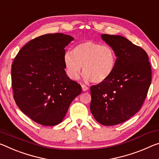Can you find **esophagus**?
<instances>
[{
    "mask_svg": "<svg viewBox=\"0 0 159 159\" xmlns=\"http://www.w3.org/2000/svg\"><path fill=\"white\" fill-rule=\"evenodd\" d=\"M81 87H82L83 91H86L87 90H89V87L86 86V85H84V84H82L81 85Z\"/></svg>",
    "mask_w": 159,
    "mask_h": 159,
    "instance_id": "1",
    "label": "esophagus"
}]
</instances>
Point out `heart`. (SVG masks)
Wrapping results in <instances>:
<instances>
[{
  "mask_svg": "<svg viewBox=\"0 0 159 159\" xmlns=\"http://www.w3.org/2000/svg\"><path fill=\"white\" fill-rule=\"evenodd\" d=\"M66 74L70 79L79 78L83 66L84 79L100 84L112 74L117 56L109 45L86 40L75 45L73 52H66L64 57Z\"/></svg>",
  "mask_w": 159,
  "mask_h": 159,
  "instance_id": "b5f03b06",
  "label": "heart"
}]
</instances>
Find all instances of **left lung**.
Returning <instances> with one entry per match:
<instances>
[{
    "label": "left lung",
    "mask_w": 159,
    "mask_h": 159,
    "mask_svg": "<svg viewBox=\"0 0 159 159\" xmlns=\"http://www.w3.org/2000/svg\"><path fill=\"white\" fill-rule=\"evenodd\" d=\"M117 56L109 79L90 87V111L98 122L116 125L129 120L142 107L151 82L152 68L142 47L120 35H101Z\"/></svg>",
    "instance_id": "1"
}]
</instances>
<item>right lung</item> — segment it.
<instances>
[{"mask_svg":"<svg viewBox=\"0 0 159 159\" xmlns=\"http://www.w3.org/2000/svg\"><path fill=\"white\" fill-rule=\"evenodd\" d=\"M74 38L61 33L36 37L20 50L12 64L15 101L34 122L54 126L64 119L70 103L82 92L65 71L64 48Z\"/></svg>","mask_w":159,"mask_h":159,"instance_id":"1","label":"right lung"}]
</instances>
